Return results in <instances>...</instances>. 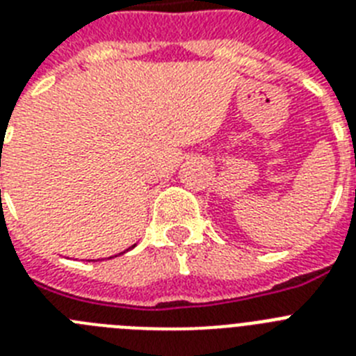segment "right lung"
<instances>
[{"mask_svg": "<svg viewBox=\"0 0 356 356\" xmlns=\"http://www.w3.org/2000/svg\"><path fill=\"white\" fill-rule=\"evenodd\" d=\"M133 247H135V245H133ZM133 247H131V248H133ZM127 250H129V248H127Z\"/></svg>", "mask_w": 356, "mask_h": 356, "instance_id": "1", "label": "right lung"}]
</instances>
